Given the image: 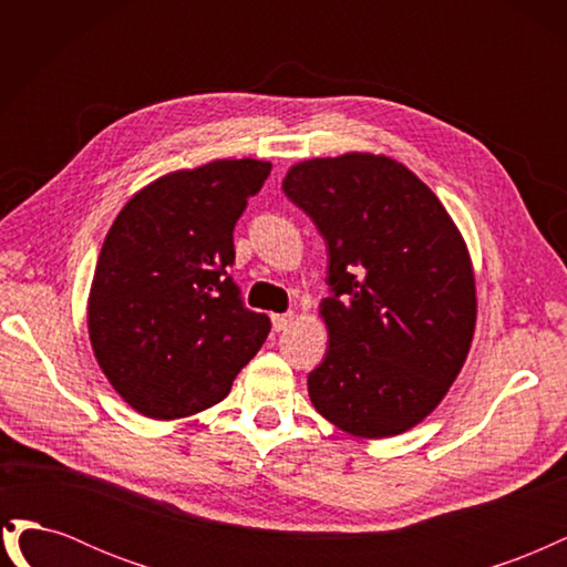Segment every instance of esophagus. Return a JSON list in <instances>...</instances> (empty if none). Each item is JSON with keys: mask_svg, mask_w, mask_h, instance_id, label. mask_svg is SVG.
I'll return each mask as SVG.
<instances>
[{"mask_svg": "<svg viewBox=\"0 0 567 567\" xmlns=\"http://www.w3.org/2000/svg\"><path fill=\"white\" fill-rule=\"evenodd\" d=\"M296 321V315L293 312H286V315H271V326L274 331H286L290 323Z\"/></svg>", "mask_w": 567, "mask_h": 567, "instance_id": "esophagus-1", "label": "esophagus"}]
</instances>
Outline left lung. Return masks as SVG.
Returning a JSON list of instances; mask_svg holds the SVG:
<instances>
[{
  "label": "left lung",
  "instance_id": "8db88e82",
  "mask_svg": "<svg viewBox=\"0 0 567 567\" xmlns=\"http://www.w3.org/2000/svg\"><path fill=\"white\" fill-rule=\"evenodd\" d=\"M281 188L329 246V350L307 375L315 409L352 437L406 433L466 364L477 319L466 241L431 188L383 153L296 163Z\"/></svg>",
  "mask_w": 567,
  "mask_h": 567
}]
</instances>
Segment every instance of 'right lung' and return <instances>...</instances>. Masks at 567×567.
Listing matches in <instances>:
<instances>
[{
    "label": "right lung",
    "mask_w": 567,
    "mask_h": 567,
    "mask_svg": "<svg viewBox=\"0 0 567 567\" xmlns=\"http://www.w3.org/2000/svg\"><path fill=\"white\" fill-rule=\"evenodd\" d=\"M271 163L210 161L136 192L101 246L87 298L96 362L134 411L188 419L221 402L271 323L227 274L234 227Z\"/></svg>",
    "instance_id": "1"
}]
</instances>
